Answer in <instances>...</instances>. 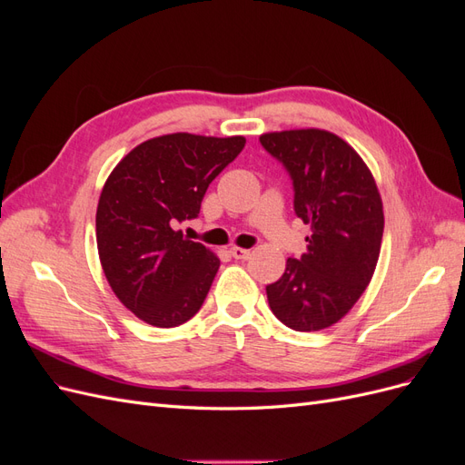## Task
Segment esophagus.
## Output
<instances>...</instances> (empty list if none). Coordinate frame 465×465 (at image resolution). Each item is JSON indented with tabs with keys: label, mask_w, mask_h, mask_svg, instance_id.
Returning a JSON list of instances; mask_svg holds the SVG:
<instances>
[{
	"label": "esophagus",
	"mask_w": 465,
	"mask_h": 465,
	"mask_svg": "<svg viewBox=\"0 0 465 465\" xmlns=\"http://www.w3.org/2000/svg\"><path fill=\"white\" fill-rule=\"evenodd\" d=\"M231 256H232L234 260H248V258H250V250L241 248V246H232V248H231Z\"/></svg>",
	"instance_id": "esophagus-1"
}]
</instances>
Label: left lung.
Here are the masks:
<instances>
[{
  "mask_svg": "<svg viewBox=\"0 0 465 465\" xmlns=\"http://www.w3.org/2000/svg\"><path fill=\"white\" fill-rule=\"evenodd\" d=\"M260 142L287 168L294 213L311 227L306 252L265 287L267 301L287 328L320 331L371 283L384 234L382 198L367 163L340 135L306 128L262 134Z\"/></svg>",
  "mask_w": 465,
  "mask_h": 465,
  "instance_id": "left-lung-1",
  "label": "left lung"
}]
</instances>
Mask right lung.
Wrapping results in <instances>:
<instances>
[{
    "mask_svg": "<svg viewBox=\"0 0 465 465\" xmlns=\"http://www.w3.org/2000/svg\"><path fill=\"white\" fill-rule=\"evenodd\" d=\"M244 143L242 135H159L134 147L104 182L98 258L110 289L139 320L174 328L202 308L221 262L176 227L198 217L209 184Z\"/></svg>",
    "mask_w": 465,
    "mask_h": 465,
    "instance_id": "1",
    "label": "right lung"
}]
</instances>
